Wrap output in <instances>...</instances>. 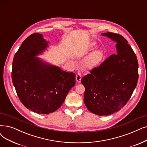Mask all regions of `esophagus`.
Masks as SVG:
<instances>
[{
    "label": "esophagus",
    "mask_w": 147,
    "mask_h": 147,
    "mask_svg": "<svg viewBox=\"0 0 147 147\" xmlns=\"http://www.w3.org/2000/svg\"><path fill=\"white\" fill-rule=\"evenodd\" d=\"M81 78H82V77H81V74L80 73H78L77 75H76V81H77L78 83H80Z\"/></svg>",
    "instance_id": "34e87169"
}]
</instances>
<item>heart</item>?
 I'll return each instance as SVG.
<instances>
[{
  "mask_svg": "<svg viewBox=\"0 0 147 147\" xmlns=\"http://www.w3.org/2000/svg\"><path fill=\"white\" fill-rule=\"evenodd\" d=\"M96 43L95 42H91L88 45V48L93 49L95 48ZM104 56V52L102 50L98 49L92 52L88 55L83 61V65L87 69H91L96 67L102 61Z\"/></svg>",
  "mask_w": 147,
  "mask_h": 147,
  "instance_id": "heart-1",
  "label": "heart"
}]
</instances>
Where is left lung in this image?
Listing matches in <instances>:
<instances>
[{
  "label": "left lung",
  "instance_id": "left-lung-1",
  "mask_svg": "<svg viewBox=\"0 0 147 147\" xmlns=\"http://www.w3.org/2000/svg\"><path fill=\"white\" fill-rule=\"evenodd\" d=\"M116 42V53L81 79L85 87L84 102L87 109L107 116L121 109L130 99L139 77L138 61L127 40L113 32L102 34Z\"/></svg>",
  "mask_w": 147,
  "mask_h": 147
}]
</instances>
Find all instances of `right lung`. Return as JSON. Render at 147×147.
I'll use <instances>...</instances> for the list:
<instances>
[{"instance_id": "add662e5", "label": "right lung", "mask_w": 147, "mask_h": 147, "mask_svg": "<svg viewBox=\"0 0 147 147\" xmlns=\"http://www.w3.org/2000/svg\"><path fill=\"white\" fill-rule=\"evenodd\" d=\"M42 34L27 37L15 54L11 77L24 106L40 114L54 112L75 85V74L44 63L36 56L48 46Z\"/></svg>"}]
</instances>
